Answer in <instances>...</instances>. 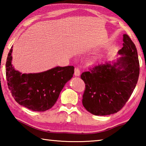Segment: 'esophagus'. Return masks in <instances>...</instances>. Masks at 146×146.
Instances as JSON below:
<instances>
[{
  "label": "esophagus",
  "mask_w": 146,
  "mask_h": 146,
  "mask_svg": "<svg viewBox=\"0 0 146 146\" xmlns=\"http://www.w3.org/2000/svg\"><path fill=\"white\" fill-rule=\"evenodd\" d=\"M80 71L79 70V68H76L75 69V75L76 76H80Z\"/></svg>",
  "instance_id": "esophagus-1"
}]
</instances>
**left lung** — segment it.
<instances>
[{
  "mask_svg": "<svg viewBox=\"0 0 146 146\" xmlns=\"http://www.w3.org/2000/svg\"><path fill=\"white\" fill-rule=\"evenodd\" d=\"M122 55L115 62L95 66L80 77L86 84L82 104L91 114L109 115L117 113L131 95L139 76L140 68L135 44L123 35Z\"/></svg>",
  "mask_w": 146,
  "mask_h": 146,
  "instance_id": "1",
  "label": "left lung"
}]
</instances>
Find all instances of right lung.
<instances>
[{"label":"right lung","instance_id":"right-lung-1","mask_svg":"<svg viewBox=\"0 0 146 146\" xmlns=\"http://www.w3.org/2000/svg\"><path fill=\"white\" fill-rule=\"evenodd\" d=\"M12 48L6 64V75L9 90L20 105L34 111H45L56 103L60 91L73 77L72 66H57L37 73H22L11 64Z\"/></svg>","mask_w":146,"mask_h":146}]
</instances>
